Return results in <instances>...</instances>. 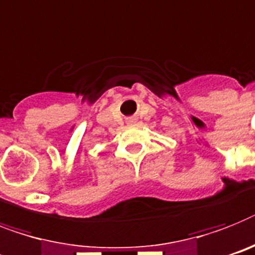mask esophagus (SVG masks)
<instances>
[{
    "mask_svg": "<svg viewBox=\"0 0 255 255\" xmlns=\"http://www.w3.org/2000/svg\"><path fill=\"white\" fill-rule=\"evenodd\" d=\"M135 123V121H134V120H129V121H128V124H129V125H132V124Z\"/></svg>",
    "mask_w": 255,
    "mask_h": 255,
    "instance_id": "esophagus-1",
    "label": "esophagus"
}]
</instances>
